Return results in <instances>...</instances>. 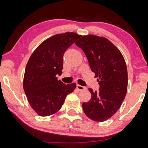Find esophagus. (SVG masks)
<instances>
[{
    "label": "esophagus",
    "mask_w": 148,
    "mask_h": 148,
    "mask_svg": "<svg viewBox=\"0 0 148 148\" xmlns=\"http://www.w3.org/2000/svg\"><path fill=\"white\" fill-rule=\"evenodd\" d=\"M76 87H77V89H78L79 91H84V90L86 89V87L82 86H80V85H78V84H77Z\"/></svg>",
    "instance_id": "1"
}]
</instances>
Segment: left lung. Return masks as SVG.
Listing matches in <instances>:
<instances>
[{
  "instance_id": "1",
  "label": "left lung",
  "mask_w": 148,
  "mask_h": 148,
  "mask_svg": "<svg viewBox=\"0 0 148 148\" xmlns=\"http://www.w3.org/2000/svg\"><path fill=\"white\" fill-rule=\"evenodd\" d=\"M76 45L86 54L100 86L98 92L89 88L91 99L82 104L84 112L93 121H104L116 113L126 96L128 75L125 59L119 50L104 37L83 36Z\"/></svg>"
}]
</instances>
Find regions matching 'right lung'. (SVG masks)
I'll list each match as a JSON object with an SVG mask.
<instances>
[{
    "label": "right lung",
    "mask_w": 148,
    "mask_h": 148,
    "mask_svg": "<svg viewBox=\"0 0 148 148\" xmlns=\"http://www.w3.org/2000/svg\"><path fill=\"white\" fill-rule=\"evenodd\" d=\"M80 36L74 32L54 35L40 44L30 57L23 89L31 108L39 116L56 114L76 87L75 83L63 84L57 76L62 74L64 52Z\"/></svg>",
    "instance_id": "add662e5"
}]
</instances>
